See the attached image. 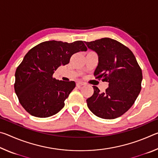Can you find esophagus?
<instances>
[{"label": "esophagus", "mask_w": 158, "mask_h": 158, "mask_svg": "<svg viewBox=\"0 0 158 158\" xmlns=\"http://www.w3.org/2000/svg\"><path fill=\"white\" fill-rule=\"evenodd\" d=\"M85 84V82H83V81H78L77 83V85H84Z\"/></svg>", "instance_id": "esophagus-1"}]
</instances>
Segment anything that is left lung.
<instances>
[{"label":"left lung","instance_id":"8db88e82","mask_svg":"<svg viewBox=\"0 0 158 158\" xmlns=\"http://www.w3.org/2000/svg\"><path fill=\"white\" fill-rule=\"evenodd\" d=\"M85 43L98 56L96 79L109 83L104 93L93 85V95L86 100L88 107L101 118H116L127 111L137 98L142 72L133 53L115 40L105 37Z\"/></svg>","mask_w":158,"mask_h":158}]
</instances>
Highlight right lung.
I'll use <instances>...</instances> for the list:
<instances>
[{
    "label": "right lung",
    "mask_w": 158,
    "mask_h": 158,
    "mask_svg": "<svg viewBox=\"0 0 158 158\" xmlns=\"http://www.w3.org/2000/svg\"><path fill=\"white\" fill-rule=\"evenodd\" d=\"M86 50L83 41L52 40L42 42L26 53L16 70L15 90L28 113L47 118L64 107V102L76 84L56 80L53 74L58 67L68 64L74 53Z\"/></svg>",
    "instance_id": "obj_1"
}]
</instances>
